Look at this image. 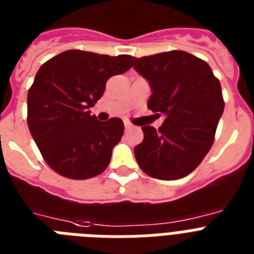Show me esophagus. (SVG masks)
Segmentation results:
<instances>
[{"mask_svg":"<svg viewBox=\"0 0 254 254\" xmlns=\"http://www.w3.org/2000/svg\"><path fill=\"white\" fill-rule=\"evenodd\" d=\"M125 128L126 129H132L133 126L129 123V122H125Z\"/></svg>","mask_w":254,"mask_h":254,"instance_id":"esophagus-1","label":"esophagus"}]
</instances>
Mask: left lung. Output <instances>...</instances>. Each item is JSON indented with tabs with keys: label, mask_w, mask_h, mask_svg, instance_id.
<instances>
[{
	"label": "left lung",
	"mask_w": 254,
	"mask_h": 254,
	"mask_svg": "<svg viewBox=\"0 0 254 254\" xmlns=\"http://www.w3.org/2000/svg\"><path fill=\"white\" fill-rule=\"evenodd\" d=\"M133 69L148 81V109L164 115L159 129L143 126L133 152L144 173L157 180L186 177L214 143L224 110L220 82L207 63L185 51L133 58Z\"/></svg>",
	"instance_id": "obj_1"
}]
</instances>
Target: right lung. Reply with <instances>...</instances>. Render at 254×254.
<instances>
[{
    "label": "right lung",
    "mask_w": 254,
    "mask_h": 254,
    "mask_svg": "<svg viewBox=\"0 0 254 254\" xmlns=\"http://www.w3.org/2000/svg\"><path fill=\"white\" fill-rule=\"evenodd\" d=\"M132 66L129 55L109 56L69 50L44 63L27 94L32 139L52 169L72 180H88L106 169L125 125L99 122L90 107L110 77Z\"/></svg>",
    "instance_id": "obj_1"
}]
</instances>
